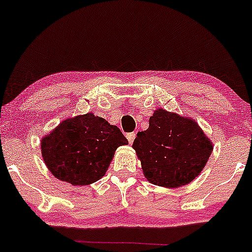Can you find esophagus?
<instances>
[{
  "label": "esophagus",
  "instance_id": "1",
  "mask_svg": "<svg viewBox=\"0 0 252 252\" xmlns=\"http://www.w3.org/2000/svg\"><path fill=\"white\" fill-rule=\"evenodd\" d=\"M135 137H136V134H135V132H129V134H126V138H128L129 143H132V142H134Z\"/></svg>",
  "mask_w": 252,
  "mask_h": 252
}]
</instances>
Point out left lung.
Listing matches in <instances>:
<instances>
[{
    "label": "left lung",
    "instance_id": "8db88e82",
    "mask_svg": "<svg viewBox=\"0 0 252 252\" xmlns=\"http://www.w3.org/2000/svg\"><path fill=\"white\" fill-rule=\"evenodd\" d=\"M132 148L147 180L175 189L200 174L213 146L194 120L158 109L149 118V128L137 132Z\"/></svg>",
    "mask_w": 252,
    "mask_h": 252
}]
</instances>
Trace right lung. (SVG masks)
Instances as JSON below:
<instances>
[{
	"mask_svg": "<svg viewBox=\"0 0 252 252\" xmlns=\"http://www.w3.org/2000/svg\"><path fill=\"white\" fill-rule=\"evenodd\" d=\"M128 144L121 130L94 112L66 118L41 140L50 172L73 186L94 184L108 170L115 152Z\"/></svg>",
	"mask_w": 252,
	"mask_h": 252,
	"instance_id": "right-lung-1",
	"label": "right lung"
}]
</instances>
